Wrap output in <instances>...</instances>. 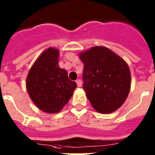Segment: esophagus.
<instances>
[{
	"label": "esophagus",
	"instance_id": "obj_1",
	"mask_svg": "<svg viewBox=\"0 0 155 155\" xmlns=\"http://www.w3.org/2000/svg\"><path fill=\"white\" fill-rule=\"evenodd\" d=\"M76 83L78 87H81L82 86V81L81 80H80V79H78V80L76 81Z\"/></svg>",
	"mask_w": 155,
	"mask_h": 155
}]
</instances>
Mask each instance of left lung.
Segmentation results:
<instances>
[{
  "label": "left lung",
  "instance_id": "obj_1",
  "mask_svg": "<svg viewBox=\"0 0 155 155\" xmlns=\"http://www.w3.org/2000/svg\"><path fill=\"white\" fill-rule=\"evenodd\" d=\"M84 63L83 88L97 112L113 113L121 106L130 90V71L124 60L104 46L79 54Z\"/></svg>",
  "mask_w": 155,
  "mask_h": 155
}]
</instances>
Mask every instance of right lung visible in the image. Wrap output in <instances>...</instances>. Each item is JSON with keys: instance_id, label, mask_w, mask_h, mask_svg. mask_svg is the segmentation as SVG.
Wrapping results in <instances>:
<instances>
[{"instance_id": "obj_1", "label": "right lung", "mask_w": 155, "mask_h": 155, "mask_svg": "<svg viewBox=\"0 0 155 155\" xmlns=\"http://www.w3.org/2000/svg\"><path fill=\"white\" fill-rule=\"evenodd\" d=\"M59 50L50 47L39 56L28 74L26 88L37 107L47 113H57L68 103L76 82L59 68Z\"/></svg>"}]
</instances>
